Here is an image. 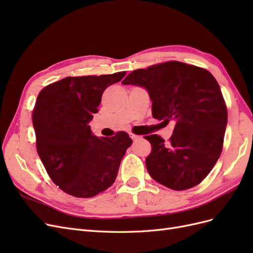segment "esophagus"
<instances>
[{"mask_svg": "<svg viewBox=\"0 0 253 253\" xmlns=\"http://www.w3.org/2000/svg\"><path fill=\"white\" fill-rule=\"evenodd\" d=\"M129 137H131V138L133 139V140H137L139 138V136H137V135H135V134H133V133H129Z\"/></svg>", "mask_w": 253, "mask_h": 253, "instance_id": "1", "label": "esophagus"}]
</instances>
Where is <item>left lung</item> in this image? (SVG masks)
I'll return each instance as SVG.
<instances>
[{"instance_id": "left-lung-1", "label": "left lung", "mask_w": 253, "mask_h": 253, "mask_svg": "<svg viewBox=\"0 0 253 253\" xmlns=\"http://www.w3.org/2000/svg\"><path fill=\"white\" fill-rule=\"evenodd\" d=\"M147 89L152 116L173 121L170 140L153 134L145 166L151 177L176 190L198 185L213 169L223 149L228 115L220 87L204 68L178 61L136 70L121 82Z\"/></svg>"}]
</instances>
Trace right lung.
Listing matches in <instances>:
<instances>
[{"mask_svg": "<svg viewBox=\"0 0 253 253\" xmlns=\"http://www.w3.org/2000/svg\"><path fill=\"white\" fill-rule=\"evenodd\" d=\"M126 72L66 77L44 87L37 98L33 125L37 150L49 177L76 197H93L111 187L133 140L126 132L97 137L88 126L103 91Z\"/></svg>", "mask_w": 253, "mask_h": 253, "instance_id": "obj_1", "label": "right lung"}]
</instances>
